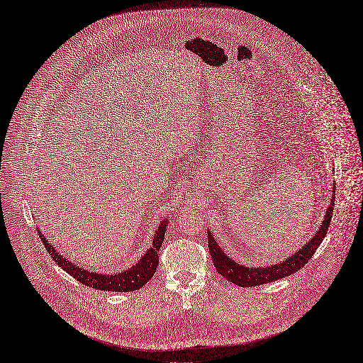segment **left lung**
Masks as SVG:
<instances>
[{"instance_id": "8db88e82", "label": "left lung", "mask_w": 363, "mask_h": 363, "mask_svg": "<svg viewBox=\"0 0 363 363\" xmlns=\"http://www.w3.org/2000/svg\"><path fill=\"white\" fill-rule=\"evenodd\" d=\"M333 193H336V190H333ZM334 199H336V194H333L331 203L327 209L323 224L318 228L317 234L310 240V242L305 247L299 248L296 253H294L285 262H281L279 264H274L270 267H245V266L235 263L234 260H231L230 257L225 256V253L222 252L220 247L218 245V242L213 240V237L209 233L208 234L209 253H211L215 269L218 270V273L220 276H224L227 281H230L238 286H242V288H252V286L269 284V282L277 281V279L288 277L289 274L298 272L299 269H302L306 263H308V260L314 256L318 245L323 242V240L328 231V227H330L331 216H333Z\"/></svg>"}]
</instances>
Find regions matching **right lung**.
Wrapping results in <instances>:
<instances>
[{
	"instance_id": "right-lung-1",
	"label": "right lung",
	"mask_w": 363,
	"mask_h": 363,
	"mask_svg": "<svg viewBox=\"0 0 363 363\" xmlns=\"http://www.w3.org/2000/svg\"><path fill=\"white\" fill-rule=\"evenodd\" d=\"M167 227H169V219H164L155 233L152 247L143 256V259L139 260L132 269L122 272V273H116V274L91 273V272H87L84 267H78V266L72 264L69 260H67L64 256L57 253V250H55L49 244V241L45 238V235H42V233H39V237H40L43 245L46 247L49 256L55 262H57V264L60 267H62L68 274H71L74 279H77L79 284L99 289V291L130 292V291H136L139 288H143L154 276L157 266H158V259H160L158 252H160V247L164 241Z\"/></svg>"
}]
</instances>
